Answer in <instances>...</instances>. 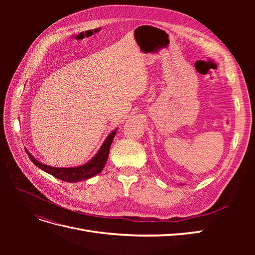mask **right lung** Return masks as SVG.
I'll use <instances>...</instances> for the list:
<instances>
[{"label": "right lung", "mask_w": 255, "mask_h": 255, "mask_svg": "<svg viewBox=\"0 0 255 255\" xmlns=\"http://www.w3.org/2000/svg\"><path fill=\"white\" fill-rule=\"evenodd\" d=\"M117 133V128L114 129L113 132L107 136L105 141L103 142L102 146L100 148L98 153L95 155V157H92L88 163L85 165L79 166V167H73V168H56V167H51L48 165H44L40 161H38L32 154H30L26 149V153L30 160L38 167L40 168L41 170L45 171L47 173L57 177L59 180H63L65 182H70V183H75V182H81L88 180L90 177L94 175L98 174L103 170V168L106 164L107 157H109V153H110V148L111 144L114 140V137Z\"/></svg>", "instance_id": "add662e5"}]
</instances>
